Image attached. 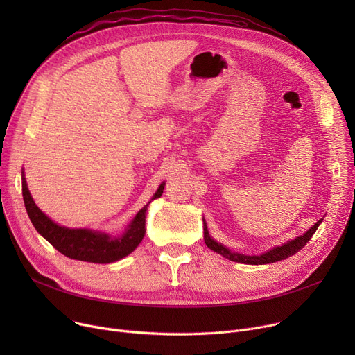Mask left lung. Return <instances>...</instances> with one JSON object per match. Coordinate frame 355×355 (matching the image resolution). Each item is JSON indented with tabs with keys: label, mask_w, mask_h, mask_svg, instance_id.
I'll return each mask as SVG.
<instances>
[{
	"label": "left lung",
	"mask_w": 355,
	"mask_h": 355,
	"mask_svg": "<svg viewBox=\"0 0 355 355\" xmlns=\"http://www.w3.org/2000/svg\"><path fill=\"white\" fill-rule=\"evenodd\" d=\"M322 220L324 218L316 221L315 225L306 233H304L302 236L288 241V243H284L282 246L273 248L269 252L262 253V254H259V256H246V254H240V253H234V252L229 250L226 246H223L221 243H218V241H216L214 239L210 237L207 226H206V221L202 220L204 221V243L207 245L209 249L214 250L216 253H218L221 256H225L226 259L232 260V262L245 263V265H266V263L279 262V260H284V259H286V257H289V256L300 252L308 243V241L311 240L312 234L316 232V229H318V226L321 225Z\"/></svg>",
	"instance_id": "1"
}]
</instances>
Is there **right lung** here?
Returning <instances> with one entry per match:
<instances>
[{
  "mask_svg": "<svg viewBox=\"0 0 355 355\" xmlns=\"http://www.w3.org/2000/svg\"><path fill=\"white\" fill-rule=\"evenodd\" d=\"M165 182H162L153 200L162 196ZM23 198L27 214L35 230L39 232L49 243L58 249L62 254L90 263H112L132 253L145 236V214L148 204L138 211L134 220L129 223L125 233L118 237H112L107 233L90 229H69L59 226L49 218L39 207L28 191L27 181L23 174Z\"/></svg>",
  "mask_w": 355,
  "mask_h": 355,
  "instance_id": "add662e5",
  "label": "right lung"
}]
</instances>
